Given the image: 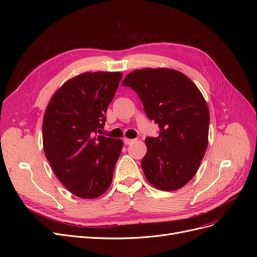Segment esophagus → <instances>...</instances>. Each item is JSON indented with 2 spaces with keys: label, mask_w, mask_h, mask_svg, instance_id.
I'll return each instance as SVG.
<instances>
[{
  "label": "esophagus",
  "mask_w": 257,
  "mask_h": 257,
  "mask_svg": "<svg viewBox=\"0 0 257 257\" xmlns=\"http://www.w3.org/2000/svg\"><path fill=\"white\" fill-rule=\"evenodd\" d=\"M135 142V139H128V138H124L123 139V143L125 144V145H131V144H133Z\"/></svg>",
  "instance_id": "1"
}]
</instances>
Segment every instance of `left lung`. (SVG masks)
I'll use <instances>...</instances> for the list:
<instances>
[{
    "label": "left lung",
    "mask_w": 257,
    "mask_h": 257,
    "mask_svg": "<svg viewBox=\"0 0 257 257\" xmlns=\"http://www.w3.org/2000/svg\"><path fill=\"white\" fill-rule=\"evenodd\" d=\"M122 85L133 89L146 114L159 124L158 137H147L144 174L155 188L176 191L195 176L209 133V109L198 88L170 68H144L130 73Z\"/></svg>",
    "instance_id": "obj_1"
}]
</instances>
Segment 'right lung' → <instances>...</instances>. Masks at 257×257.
Returning <instances> with one entry per match:
<instances>
[{"label":"right lung","mask_w":257,"mask_h":257,"mask_svg":"<svg viewBox=\"0 0 257 257\" xmlns=\"http://www.w3.org/2000/svg\"><path fill=\"white\" fill-rule=\"evenodd\" d=\"M120 72L83 73L54 93L43 120V145L54 175L80 198H96L112 181L121 139L96 135L104 128Z\"/></svg>","instance_id":"obj_1"}]
</instances>
